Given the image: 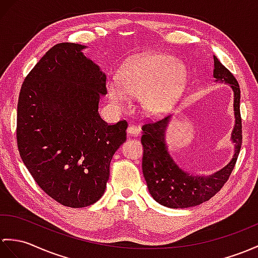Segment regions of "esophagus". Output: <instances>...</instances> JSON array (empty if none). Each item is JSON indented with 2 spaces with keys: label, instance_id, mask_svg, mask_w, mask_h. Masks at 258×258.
I'll list each match as a JSON object with an SVG mask.
<instances>
[{
  "label": "esophagus",
  "instance_id": "esophagus-1",
  "mask_svg": "<svg viewBox=\"0 0 258 258\" xmlns=\"http://www.w3.org/2000/svg\"><path fill=\"white\" fill-rule=\"evenodd\" d=\"M127 134L130 135V136H134V137H136V136H139L140 134H141V130L137 127V126H135V125H128V127H127Z\"/></svg>",
  "mask_w": 258,
  "mask_h": 258
}]
</instances>
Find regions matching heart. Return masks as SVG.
Wrapping results in <instances>:
<instances>
[{"label": "heart", "instance_id": "1", "mask_svg": "<svg viewBox=\"0 0 258 258\" xmlns=\"http://www.w3.org/2000/svg\"><path fill=\"white\" fill-rule=\"evenodd\" d=\"M185 80V68L165 53H146L121 69L118 79L107 83V95L118 109H126L130 98H140L144 112L158 115L175 104Z\"/></svg>", "mask_w": 258, "mask_h": 258}]
</instances>
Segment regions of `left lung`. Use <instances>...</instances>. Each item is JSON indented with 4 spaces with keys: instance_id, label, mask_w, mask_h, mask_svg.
I'll return each instance as SVG.
<instances>
[{
    "instance_id": "left-lung-1",
    "label": "left lung",
    "mask_w": 258,
    "mask_h": 258,
    "mask_svg": "<svg viewBox=\"0 0 258 258\" xmlns=\"http://www.w3.org/2000/svg\"><path fill=\"white\" fill-rule=\"evenodd\" d=\"M213 77L217 81L227 83L234 92L235 126L232 132V141L235 144V153L232 160L223 169L211 176H192L183 171L173 161L165 142V132L170 116L160 121L143 125L142 145L144 147L142 168L149 194L161 206L171 209L190 208L210 200L223 187L234 169L242 146V118L239 112L238 82L229 69L213 56Z\"/></svg>"
}]
</instances>
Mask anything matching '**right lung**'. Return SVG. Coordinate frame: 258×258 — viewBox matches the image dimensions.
I'll use <instances>...</instances> for the list:
<instances>
[{
  "label": "right lung",
  "mask_w": 258,
  "mask_h": 258,
  "mask_svg": "<svg viewBox=\"0 0 258 258\" xmlns=\"http://www.w3.org/2000/svg\"><path fill=\"white\" fill-rule=\"evenodd\" d=\"M86 46L50 48L24 80L17 103L16 139L34 180L70 208L103 196L110 163L126 140L127 122L107 124L99 115L106 77L83 55Z\"/></svg>",
  "instance_id": "right-lung-1"
}]
</instances>
